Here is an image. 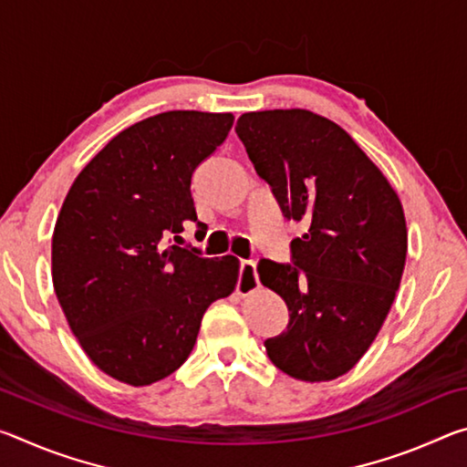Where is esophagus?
I'll return each instance as SVG.
<instances>
[{"label":"esophagus","instance_id":"obj_1","mask_svg":"<svg viewBox=\"0 0 467 467\" xmlns=\"http://www.w3.org/2000/svg\"><path fill=\"white\" fill-rule=\"evenodd\" d=\"M259 288V278H257V265L255 262H241L239 270V282H236V292L241 296H247L251 292Z\"/></svg>","mask_w":467,"mask_h":467}]
</instances>
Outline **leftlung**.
I'll use <instances>...</instances> for the list:
<instances>
[{
    "label": "left lung",
    "instance_id": "1",
    "mask_svg": "<svg viewBox=\"0 0 467 467\" xmlns=\"http://www.w3.org/2000/svg\"><path fill=\"white\" fill-rule=\"evenodd\" d=\"M249 161L282 214L306 226L292 265L262 259L259 280L284 298L288 326L267 357L298 381H331L365 357L389 313L406 265L404 208L357 141L305 109L243 113Z\"/></svg>",
    "mask_w": 467,
    "mask_h": 467
}]
</instances>
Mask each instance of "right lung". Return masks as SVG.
Instances as JSON below:
<instances>
[{
  "instance_id": "add662e5",
  "label": "right lung",
  "mask_w": 467,
  "mask_h": 467,
  "mask_svg": "<svg viewBox=\"0 0 467 467\" xmlns=\"http://www.w3.org/2000/svg\"><path fill=\"white\" fill-rule=\"evenodd\" d=\"M233 121V113L167 110L133 123L86 164L61 205L55 295L82 350L117 381L144 387L175 373L205 309L236 286V257L164 247L197 223L193 171Z\"/></svg>"
}]
</instances>
